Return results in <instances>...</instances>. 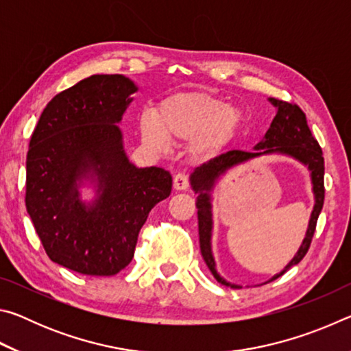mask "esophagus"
<instances>
[{
    "instance_id": "34e87169",
    "label": "esophagus",
    "mask_w": 351,
    "mask_h": 351,
    "mask_svg": "<svg viewBox=\"0 0 351 351\" xmlns=\"http://www.w3.org/2000/svg\"><path fill=\"white\" fill-rule=\"evenodd\" d=\"M175 190H186L189 187V176L186 173H178L173 178Z\"/></svg>"
}]
</instances>
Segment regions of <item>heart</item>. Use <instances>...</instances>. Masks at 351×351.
I'll return each instance as SVG.
<instances>
[{
    "label": "heart",
    "instance_id": "heart-1",
    "mask_svg": "<svg viewBox=\"0 0 351 351\" xmlns=\"http://www.w3.org/2000/svg\"><path fill=\"white\" fill-rule=\"evenodd\" d=\"M243 112L239 106L207 93H178L164 99L154 116H142V139L154 150L167 148V141L187 142L197 161L221 154L239 136Z\"/></svg>",
    "mask_w": 351,
    "mask_h": 351
}]
</instances>
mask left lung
Returning a JSON list of instances; mask_svg holds the SVG:
<instances>
[{
	"mask_svg": "<svg viewBox=\"0 0 351 351\" xmlns=\"http://www.w3.org/2000/svg\"><path fill=\"white\" fill-rule=\"evenodd\" d=\"M269 102L277 108V114L274 121L271 122V127L265 134V139L258 142L254 147V152H243V150H230L226 152L219 156L210 159L199 167L195 169V171L190 176V184L195 193H198L197 198V209H198V230H199V247L203 258L206 261L207 268L210 269L213 277L217 280L230 288H240L239 285H232L226 282L224 278L218 274L215 268V260L212 255L210 247V237H212V204H210V190L215 186V181L219 176L224 175L229 169L235 167V165L243 164L249 161V159L263 156V154H272L280 153L287 154L305 164L308 170L311 171V182H313V193H314V209L311 212L310 224H308V230L304 241L299 247V251L294 255V258L285 266V269L280 274H276L269 282L276 280L280 276H283L291 266L299 263V261L305 257L308 249H310L314 230H316L319 213L322 210L324 198H325V187H324V156L322 148H320L319 142L314 139L310 127L306 123L305 112L299 108V105L283 102L271 97Z\"/></svg>",
	"mask_w": 351,
	"mask_h": 351,
	"instance_id": "left-lung-1",
	"label": "left lung"
}]
</instances>
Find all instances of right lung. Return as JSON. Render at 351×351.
I'll list each match as a JSON object with an SVG mask.
<instances>
[{"label": "right lung", "mask_w": 351, "mask_h": 351, "mask_svg": "<svg viewBox=\"0 0 351 351\" xmlns=\"http://www.w3.org/2000/svg\"><path fill=\"white\" fill-rule=\"evenodd\" d=\"M138 91L121 74H96L46 105L29 142L26 209L52 261L85 276H114L133 260L150 210L171 192V175L128 161L116 123ZM83 179L98 198L80 199Z\"/></svg>", "instance_id": "obj_1"}]
</instances>
